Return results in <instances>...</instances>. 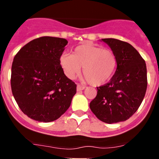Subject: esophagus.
Instances as JSON below:
<instances>
[{"label": "esophagus", "instance_id": "esophagus-1", "mask_svg": "<svg viewBox=\"0 0 159 159\" xmlns=\"http://www.w3.org/2000/svg\"><path fill=\"white\" fill-rule=\"evenodd\" d=\"M84 89H85V86L78 84H77V91H81V90H84Z\"/></svg>", "mask_w": 159, "mask_h": 159}]
</instances>
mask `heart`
I'll return each instance as SVG.
<instances>
[{
  "mask_svg": "<svg viewBox=\"0 0 159 159\" xmlns=\"http://www.w3.org/2000/svg\"><path fill=\"white\" fill-rule=\"evenodd\" d=\"M60 64L69 78L78 75L83 67L84 75L89 83L93 86H101L113 77L117 66V59L112 51L86 43L76 47L72 54H62Z\"/></svg>",
  "mask_w": 159,
  "mask_h": 159,
  "instance_id": "heart-1",
  "label": "heart"
}]
</instances>
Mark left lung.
<instances>
[{
	"mask_svg": "<svg viewBox=\"0 0 159 159\" xmlns=\"http://www.w3.org/2000/svg\"><path fill=\"white\" fill-rule=\"evenodd\" d=\"M117 59L116 72L108 83L97 87L90 103L92 112L108 124L125 121L136 112L147 87V66L132 45L121 40L102 39Z\"/></svg>",
	"mask_w": 159,
	"mask_h": 159,
	"instance_id": "1",
	"label": "left lung"
}]
</instances>
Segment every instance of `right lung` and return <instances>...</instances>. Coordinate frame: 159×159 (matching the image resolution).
<instances>
[{
    "label": "right lung",
    "mask_w": 159,
    "mask_h": 159,
    "mask_svg": "<svg viewBox=\"0 0 159 159\" xmlns=\"http://www.w3.org/2000/svg\"><path fill=\"white\" fill-rule=\"evenodd\" d=\"M67 43L63 38H37L23 46L13 59L12 95L24 114L38 122L57 120L76 93V84L60 64Z\"/></svg>",
    "instance_id": "obj_1"
}]
</instances>
